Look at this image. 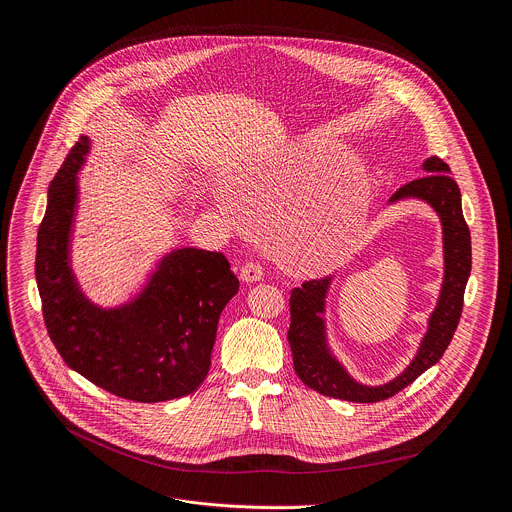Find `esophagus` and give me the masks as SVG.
I'll list each match as a JSON object with an SVG mask.
<instances>
[{
  "label": "esophagus",
  "instance_id": "1",
  "mask_svg": "<svg viewBox=\"0 0 512 512\" xmlns=\"http://www.w3.org/2000/svg\"><path fill=\"white\" fill-rule=\"evenodd\" d=\"M261 277H263V269H261L259 263L249 261V263H245V265L241 267V280H243L245 284H255V282L261 280Z\"/></svg>",
  "mask_w": 512,
  "mask_h": 512
}]
</instances>
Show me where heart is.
Segmentation results:
<instances>
[{
  "instance_id": "1",
  "label": "heart",
  "mask_w": 512,
  "mask_h": 512,
  "mask_svg": "<svg viewBox=\"0 0 512 512\" xmlns=\"http://www.w3.org/2000/svg\"><path fill=\"white\" fill-rule=\"evenodd\" d=\"M218 204L222 208H228L224 198H218ZM363 224V212L355 210L351 216L322 220L310 230V261L316 267H327L331 263H337L343 259L353 243L357 241V235Z\"/></svg>"
}]
</instances>
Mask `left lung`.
Returning <instances> with one entry per match:
<instances>
[{
	"label": "left lung",
	"instance_id": "1",
	"mask_svg": "<svg viewBox=\"0 0 512 512\" xmlns=\"http://www.w3.org/2000/svg\"><path fill=\"white\" fill-rule=\"evenodd\" d=\"M421 169L425 175L402 185L388 200V206L404 200H418L437 214L443 241V280L437 304L427 320V331L421 343H418L414 357L396 378L378 386L363 384L353 378L351 371L331 347L327 329V298L331 294L335 275L306 282L302 288L292 290V322L288 341L294 355V369L308 388L324 396L349 402L386 400L433 367L453 339L463 308V292H466L472 271L470 228L463 220L461 194L455 179L449 175V165L439 157H429Z\"/></svg>",
	"mask_w": 512,
	"mask_h": 512
}]
</instances>
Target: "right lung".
<instances>
[{
	"label": "right lung",
	"instance_id": "1",
	"mask_svg": "<svg viewBox=\"0 0 512 512\" xmlns=\"http://www.w3.org/2000/svg\"><path fill=\"white\" fill-rule=\"evenodd\" d=\"M91 151L81 136L51 181L36 239V284L46 331L65 363L110 394L165 402L198 390L210 369L218 318L239 292L222 253L175 247L116 306H102L73 271L79 171Z\"/></svg>",
	"mask_w": 512,
	"mask_h": 512
}]
</instances>
